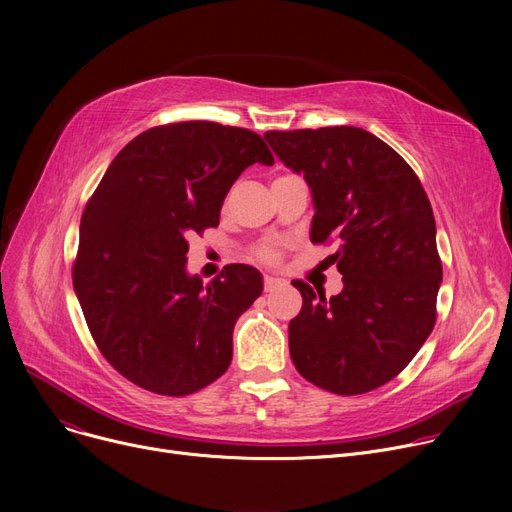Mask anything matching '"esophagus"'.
<instances>
[{
  "label": "esophagus",
  "mask_w": 512,
  "mask_h": 512,
  "mask_svg": "<svg viewBox=\"0 0 512 512\" xmlns=\"http://www.w3.org/2000/svg\"><path fill=\"white\" fill-rule=\"evenodd\" d=\"M286 282L282 280V278H276V276H265L263 278V290L265 292H274L276 288H280V286H284Z\"/></svg>",
  "instance_id": "1"
}]
</instances>
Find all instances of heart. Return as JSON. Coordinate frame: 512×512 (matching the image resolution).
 <instances>
[{
	"instance_id": "obj_1",
	"label": "heart",
	"mask_w": 512,
	"mask_h": 512,
	"mask_svg": "<svg viewBox=\"0 0 512 512\" xmlns=\"http://www.w3.org/2000/svg\"><path fill=\"white\" fill-rule=\"evenodd\" d=\"M257 257H259V259H265V261H274V259H276V251H274V249H261V251L257 253Z\"/></svg>"
}]
</instances>
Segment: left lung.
Wrapping results in <instances>:
<instances>
[{"mask_svg": "<svg viewBox=\"0 0 512 512\" xmlns=\"http://www.w3.org/2000/svg\"><path fill=\"white\" fill-rule=\"evenodd\" d=\"M288 168L305 176L315 203L313 245L330 255L344 288L303 294L290 319L294 367L317 388L365 394L405 369L436 326L442 261L432 205L413 168L375 134L355 126L267 130Z\"/></svg>", "mask_w": 512, "mask_h": 512, "instance_id": "1", "label": "left lung"}]
</instances>
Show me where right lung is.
I'll use <instances>...</instances> for the list:
<instances>
[{"label": "right lung", "instance_id": "obj_1", "mask_svg": "<svg viewBox=\"0 0 512 512\" xmlns=\"http://www.w3.org/2000/svg\"><path fill=\"white\" fill-rule=\"evenodd\" d=\"M253 164L274 155L249 128L153 126L87 201L72 282L97 348L128 382L186 396L230 367L234 324L261 294V274L230 263L203 286L186 274V238L220 224L230 186Z\"/></svg>", "mask_w": 512, "mask_h": 512}]
</instances>
